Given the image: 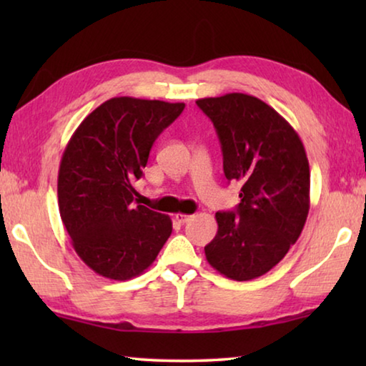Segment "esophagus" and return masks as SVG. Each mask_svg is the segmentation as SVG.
I'll use <instances>...</instances> for the list:
<instances>
[{"label": "esophagus", "mask_w": 366, "mask_h": 366, "mask_svg": "<svg viewBox=\"0 0 366 366\" xmlns=\"http://www.w3.org/2000/svg\"><path fill=\"white\" fill-rule=\"evenodd\" d=\"M192 218H194V216H192V214H184V213H177L176 214V219L181 222V224H185V222H189Z\"/></svg>", "instance_id": "1"}]
</instances>
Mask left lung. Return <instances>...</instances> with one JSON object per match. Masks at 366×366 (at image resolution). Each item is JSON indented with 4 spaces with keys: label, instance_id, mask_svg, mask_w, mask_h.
<instances>
[{
    "label": "left lung",
    "instance_id": "left-lung-1",
    "mask_svg": "<svg viewBox=\"0 0 366 366\" xmlns=\"http://www.w3.org/2000/svg\"><path fill=\"white\" fill-rule=\"evenodd\" d=\"M212 119L227 181L240 203L218 212V234L205 247L208 263L234 281L263 276L286 257L310 209V166L292 126L257 97L227 94L197 100Z\"/></svg>",
    "mask_w": 366,
    "mask_h": 366
}]
</instances>
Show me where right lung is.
Wrapping results in <instances>:
<instances>
[{"mask_svg": "<svg viewBox=\"0 0 366 366\" xmlns=\"http://www.w3.org/2000/svg\"><path fill=\"white\" fill-rule=\"evenodd\" d=\"M184 103L116 97L80 122L59 164V214L89 268L114 281L150 266L172 232L169 216L135 205L132 184L144 176L158 135Z\"/></svg>", "mask_w": 366, "mask_h": 366, "instance_id": "1", "label": "right lung"}]
</instances>
